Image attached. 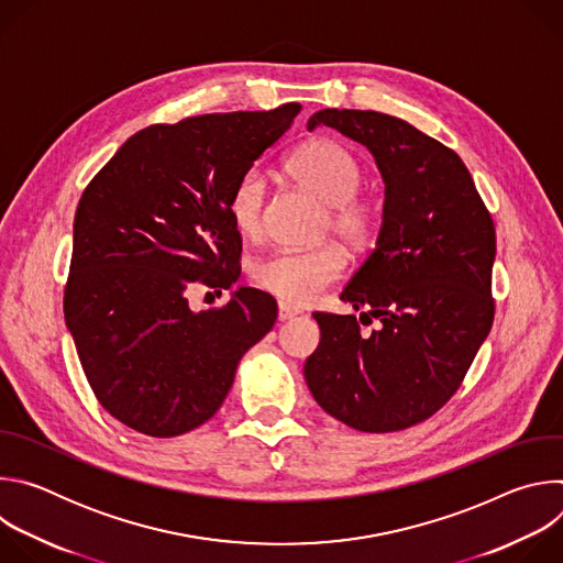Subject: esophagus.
Segmentation results:
<instances>
[{
    "label": "esophagus",
    "mask_w": 563,
    "mask_h": 563,
    "mask_svg": "<svg viewBox=\"0 0 563 563\" xmlns=\"http://www.w3.org/2000/svg\"><path fill=\"white\" fill-rule=\"evenodd\" d=\"M298 313H300L298 307H291V305H287V302H278V318H280V320H289V318H294V316H298Z\"/></svg>",
    "instance_id": "obj_1"
}]
</instances>
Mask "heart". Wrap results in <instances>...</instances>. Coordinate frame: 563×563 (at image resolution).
Listing matches in <instances>:
<instances>
[{
  "mask_svg": "<svg viewBox=\"0 0 563 563\" xmlns=\"http://www.w3.org/2000/svg\"><path fill=\"white\" fill-rule=\"evenodd\" d=\"M287 174L328 205V229L352 250L365 247L376 229V205L358 194L361 163L356 155L330 137H316L298 146L287 159ZM267 185L258 169L240 176L227 196L231 227L256 238L265 222ZM345 272V254L336 245L313 250H276L252 265L256 287L287 305H305L323 294Z\"/></svg>",
  "mask_w": 563,
  "mask_h": 563,
  "instance_id": "b5f03b06",
  "label": "heart"
}]
</instances>
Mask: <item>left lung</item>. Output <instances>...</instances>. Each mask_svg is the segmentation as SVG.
Here are the masks:
<instances>
[{
  "label": "left lung",
  "instance_id": "8db88e82",
  "mask_svg": "<svg viewBox=\"0 0 563 563\" xmlns=\"http://www.w3.org/2000/svg\"><path fill=\"white\" fill-rule=\"evenodd\" d=\"M307 126L367 146L385 183L376 247L341 294L382 328L365 335L354 313L313 311L307 387L354 430L412 428L448 404L493 328V216L463 159L406 120L323 109Z\"/></svg>",
  "mask_w": 563,
  "mask_h": 563
}]
</instances>
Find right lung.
I'll use <instances>...</instances> for the list:
<instances>
[{"label": "right lung", "mask_w": 563, "mask_h": 563, "mask_svg": "<svg viewBox=\"0 0 563 563\" xmlns=\"http://www.w3.org/2000/svg\"><path fill=\"white\" fill-rule=\"evenodd\" d=\"M298 113L289 102L151 124L79 198L66 328L100 406L131 430L172 439L209 421L274 328L276 300L261 289L198 313L185 291L238 280L243 240L227 196Z\"/></svg>", "instance_id": "right-lung-1"}]
</instances>
